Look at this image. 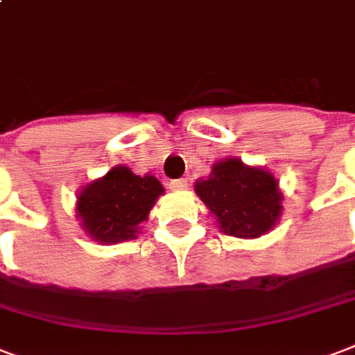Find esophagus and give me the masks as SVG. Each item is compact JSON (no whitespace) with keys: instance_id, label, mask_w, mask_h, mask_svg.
Masks as SVG:
<instances>
[{"instance_id":"obj_1","label":"esophagus","mask_w":355,"mask_h":355,"mask_svg":"<svg viewBox=\"0 0 355 355\" xmlns=\"http://www.w3.org/2000/svg\"><path fill=\"white\" fill-rule=\"evenodd\" d=\"M187 180H183V178H181V180H174L172 181V183H170V187L174 189V191H181V189H187Z\"/></svg>"}]
</instances>
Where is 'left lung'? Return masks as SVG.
<instances>
[{
	"instance_id": "8db88e82",
	"label": "left lung",
	"mask_w": 355,
	"mask_h": 355,
	"mask_svg": "<svg viewBox=\"0 0 355 355\" xmlns=\"http://www.w3.org/2000/svg\"><path fill=\"white\" fill-rule=\"evenodd\" d=\"M194 191L226 236L260 238L281 218L284 196L275 175L236 157L215 162L209 178L196 181Z\"/></svg>"
}]
</instances>
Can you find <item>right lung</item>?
Returning <instances> with one entry per match:
<instances>
[{"label": "right lung", "mask_w": 355, "mask_h": 355, "mask_svg": "<svg viewBox=\"0 0 355 355\" xmlns=\"http://www.w3.org/2000/svg\"><path fill=\"white\" fill-rule=\"evenodd\" d=\"M162 193L157 178L132 174L130 168L119 164L80 191L76 217L87 236L98 243H121L137 238Z\"/></svg>", "instance_id": "right-lung-1"}]
</instances>
